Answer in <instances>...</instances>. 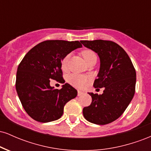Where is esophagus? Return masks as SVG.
Wrapping results in <instances>:
<instances>
[{
    "instance_id": "1",
    "label": "esophagus",
    "mask_w": 151,
    "mask_h": 151,
    "mask_svg": "<svg viewBox=\"0 0 151 151\" xmlns=\"http://www.w3.org/2000/svg\"><path fill=\"white\" fill-rule=\"evenodd\" d=\"M83 93H84V92H82V91H78V93H77V95H78V96H81V95H82Z\"/></svg>"
}]
</instances>
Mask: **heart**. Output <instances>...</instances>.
Masks as SVG:
<instances>
[{
  "instance_id": "1",
  "label": "heart",
  "mask_w": 151,
  "mask_h": 151,
  "mask_svg": "<svg viewBox=\"0 0 151 151\" xmlns=\"http://www.w3.org/2000/svg\"><path fill=\"white\" fill-rule=\"evenodd\" d=\"M83 58H84V60L87 62L91 58H92L93 57L96 56V54L94 53V52L92 51L91 50H86L81 52ZM70 58V54L67 55L65 58H63L62 61V68L63 70H66L67 69V65H68L69 60ZM89 78L86 76H82V75H79V74H71L70 76H69L68 77V81L70 84H72V86H75V87L78 88H82L84 86H85L87 84L88 81H89Z\"/></svg>"
}]
</instances>
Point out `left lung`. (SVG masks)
<instances>
[{
  "instance_id": "8db88e82",
  "label": "left lung",
  "mask_w": 151,
  "mask_h": 151,
  "mask_svg": "<svg viewBox=\"0 0 151 151\" xmlns=\"http://www.w3.org/2000/svg\"><path fill=\"white\" fill-rule=\"evenodd\" d=\"M80 42L99 57L100 69L93 86L104 87L102 94L89 93L92 101L83 109V115L93 124H110L122 115L134 96L136 70L128 54L116 42L103 40Z\"/></svg>"
}]
</instances>
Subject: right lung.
<instances>
[{
    "mask_svg": "<svg viewBox=\"0 0 151 151\" xmlns=\"http://www.w3.org/2000/svg\"><path fill=\"white\" fill-rule=\"evenodd\" d=\"M82 45L79 41L46 40L32 47L22 60L17 70L15 87L22 106L34 120L47 123L58 120L64 106L75 98L77 91L70 84L61 89L50 86V79L65 83L62 60Z\"/></svg>",
    "mask_w": 151,
    "mask_h": 151,
    "instance_id": "add662e5",
    "label": "right lung"
}]
</instances>
